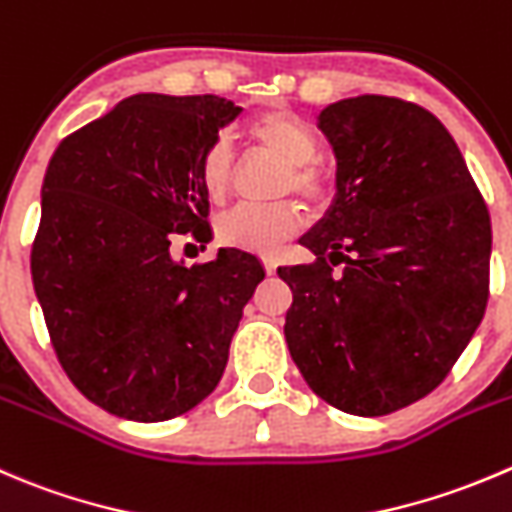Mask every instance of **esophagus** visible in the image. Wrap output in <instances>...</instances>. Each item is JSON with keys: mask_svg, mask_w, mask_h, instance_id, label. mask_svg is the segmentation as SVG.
Instances as JSON below:
<instances>
[{"mask_svg": "<svg viewBox=\"0 0 512 512\" xmlns=\"http://www.w3.org/2000/svg\"><path fill=\"white\" fill-rule=\"evenodd\" d=\"M262 267H265L267 275H275L277 270V260L272 255H262Z\"/></svg>", "mask_w": 512, "mask_h": 512, "instance_id": "obj_1", "label": "esophagus"}]
</instances>
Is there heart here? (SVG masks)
<instances>
[{"label": "heart", "instance_id": "obj_1", "mask_svg": "<svg viewBox=\"0 0 512 512\" xmlns=\"http://www.w3.org/2000/svg\"><path fill=\"white\" fill-rule=\"evenodd\" d=\"M250 140L267 155L285 162L277 195L295 192L307 205H322L330 197V180L315 165V130L290 109H272L247 130ZM235 172V152L225 135L215 137L200 155V182L207 197L225 200ZM302 225L297 202L280 200L272 205H240L217 220V240L227 247L252 252H272L282 240L295 235Z\"/></svg>", "mask_w": 512, "mask_h": 512}]
</instances>
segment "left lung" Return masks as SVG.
I'll return each mask as SVG.
<instances>
[{"instance_id": "obj_1", "label": "left lung", "mask_w": 512, "mask_h": 512, "mask_svg": "<svg viewBox=\"0 0 512 512\" xmlns=\"http://www.w3.org/2000/svg\"><path fill=\"white\" fill-rule=\"evenodd\" d=\"M337 197L280 267L285 337L317 398L380 418L448 377L490 295V212L443 124L420 104L360 94L322 109ZM343 265L340 273L334 267Z\"/></svg>"}]
</instances>
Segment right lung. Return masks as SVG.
<instances>
[{
  "mask_svg": "<svg viewBox=\"0 0 512 512\" xmlns=\"http://www.w3.org/2000/svg\"><path fill=\"white\" fill-rule=\"evenodd\" d=\"M240 114L215 94H135L59 142L44 172L32 282L74 388L107 413L160 423L217 388L265 270L250 252L182 267L210 242L200 155Z\"/></svg>",
  "mask_w": 512,
  "mask_h": 512,
  "instance_id": "add662e5",
  "label": "right lung"
}]
</instances>
